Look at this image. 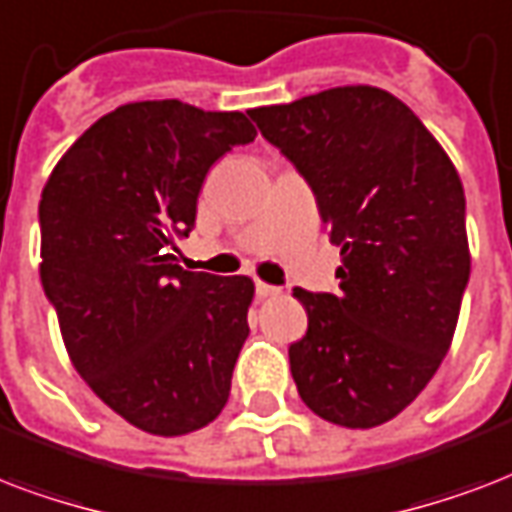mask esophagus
<instances>
[{"label":"esophagus","mask_w":512,"mask_h":512,"mask_svg":"<svg viewBox=\"0 0 512 512\" xmlns=\"http://www.w3.org/2000/svg\"><path fill=\"white\" fill-rule=\"evenodd\" d=\"M280 288H277V285H267V283H256V296H259V299H275V296H280Z\"/></svg>","instance_id":"obj_1"}]
</instances>
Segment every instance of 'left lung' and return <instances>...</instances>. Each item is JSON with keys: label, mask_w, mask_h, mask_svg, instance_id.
Masks as SVG:
<instances>
[{"label": "left lung", "mask_w": 512, "mask_h": 512, "mask_svg": "<svg viewBox=\"0 0 512 512\" xmlns=\"http://www.w3.org/2000/svg\"><path fill=\"white\" fill-rule=\"evenodd\" d=\"M310 184L339 291L293 288L307 334L288 347L301 400L334 425H384L449 352L470 280L465 189L449 154L387 90L331 87L251 109Z\"/></svg>", "instance_id": "1"}]
</instances>
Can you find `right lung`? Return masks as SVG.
I'll return each mask as SVG.
<instances>
[{
	"mask_svg": "<svg viewBox=\"0 0 512 512\" xmlns=\"http://www.w3.org/2000/svg\"><path fill=\"white\" fill-rule=\"evenodd\" d=\"M243 112L125 104L93 122L39 200V277L87 387L144 433L200 430L227 406L253 280L181 269L170 253L208 170L251 144Z\"/></svg>",
	"mask_w": 512,
	"mask_h": 512,
	"instance_id": "obj_1",
	"label": "right lung"
}]
</instances>
